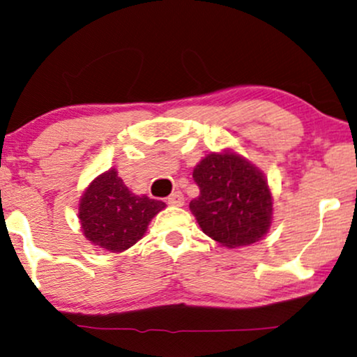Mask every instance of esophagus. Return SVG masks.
<instances>
[{"label": "esophagus", "instance_id": "34e87169", "mask_svg": "<svg viewBox=\"0 0 357 357\" xmlns=\"http://www.w3.org/2000/svg\"><path fill=\"white\" fill-rule=\"evenodd\" d=\"M168 204L171 207H183L184 206V196L181 191H174L168 197Z\"/></svg>", "mask_w": 357, "mask_h": 357}]
</instances>
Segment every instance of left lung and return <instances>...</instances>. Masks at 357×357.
I'll return each mask as SVG.
<instances>
[{"mask_svg": "<svg viewBox=\"0 0 357 357\" xmlns=\"http://www.w3.org/2000/svg\"><path fill=\"white\" fill-rule=\"evenodd\" d=\"M192 178L201 194L189 208L207 236L227 248H241L268 234L274 199L258 166L230 149L211 151Z\"/></svg>", "mask_w": 357, "mask_h": 357, "instance_id": "8db88e82", "label": "left lung"}]
</instances>
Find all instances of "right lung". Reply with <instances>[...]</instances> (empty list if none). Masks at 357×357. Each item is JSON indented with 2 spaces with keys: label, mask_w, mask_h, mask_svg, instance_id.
Wrapping results in <instances>:
<instances>
[{
  "label": "right lung",
  "mask_w": 357,
  "mask_h": 357,
  "mask_svg": "<svg viewBox=\"0 0 357 357\" xmlns=\"http://www.w3.org/2000/svg\"><path fill=\"white\" fill-rule=\"evenodd\" d=\"M166 207L149 196H137L119 178L117 169L104 171L79 197L78 218L89 243L122 253L145 235L149 223Z\"/></svg>",
  "instance_id": "add662e5"
}]
</instances>
